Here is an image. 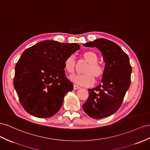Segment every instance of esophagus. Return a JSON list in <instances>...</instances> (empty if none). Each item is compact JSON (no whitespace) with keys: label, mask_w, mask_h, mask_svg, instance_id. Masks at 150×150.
Returning a JSON list of instances; mask_svg holds the SVG:
<instances>
[{"label":"esophagus","mask_w":150,"mask_h":150,"mask_svg":"<svg viewBox=\"0 0 150 150\" xmlns=\"http://www.w3.org/2000/svg\"><path fill=\"white\" fill-rule=\"evenodd\" d=\"M80 87L79 86H76V85H74V90H76V89H80Z\"/></svg>","instance_id":"34e87169"}]
</instances>
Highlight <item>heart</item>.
Listing matches in <instances>:
<instances>
[{"label":"heart","mask_w":150,"mask_h":150,"mask_svg":"<svg viewBox=\"0 0 150 150\" xmlns=\"http://www.w3.org/2000/svg\"><path fill=\"white\" fill-rule=\"evenodd\" d=\"M83 58L89 63L83 70L82 75H74L70 79L75 83L80 86H91L94 82V79H101L105 74V68L102 64L98 63V56L96 52L93 51H87L82 54ZM76 65L75 59L74 56H70L64 60V70L69 74H73L75 71Z\"/></svg>","instance_id":"b5f03b06"}]
</instances>
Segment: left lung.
I'll list each match as a JSON object with an SVG mask.
<instances>
[{"label": "left lung", "mask_w": 150, "mask_h": 150, "mask_svg": "<svg viewBox=\"0 0 150 150\" xmlns=\"http://www.w3.org/2000/svg\"><path fill=\"white\" fill-rule=\"evenodd\" d=\"M83 45L98 48L105 63L101 83L88 89L89 98L82 105L83 110L94 119L108 117L120 108L130 87L132 68L129 57L120 46L105 38H98Z\"/></svg>", "instance_id": "left-lung-1"}]
</instances>
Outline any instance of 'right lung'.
I'll use <instances>...</instances> for the list:
<instances>
[{"label": "right lung", "mask_w": 150, "mask_h": 150, "mask_svg": "<svg viewBox=\"0 0 150 150\" xmlns=\"http://www.w3.org/2000/svg\"><path fill=\"white\" fill-rule=\"evenodd\" d=\"M79 49L78 44L47 40L22 53L15 66L14 87L28 113L47 118L60 110L65 94L74 89L65 75L64 60Z\"/></svg>", "instance_id": "add662e5"}]
</instances>
